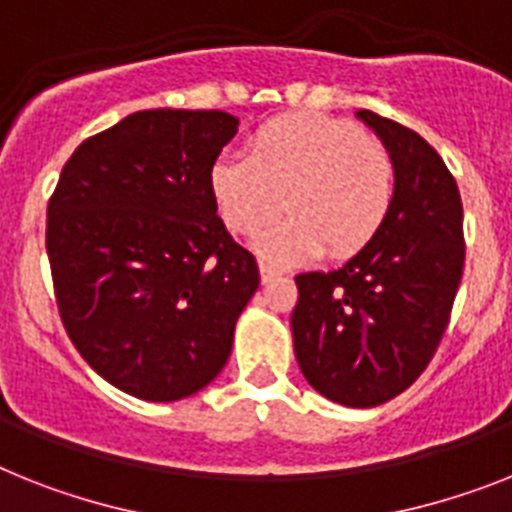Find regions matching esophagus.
I'll return each mask as SVG.
<instances>
[{
  "label": "esophagus",
  "instance_id": "esophagus-1",
  "mask_svg": "<svg viewBox=\"0 0 512 512\" xmlns=\"http://www.w3.org/2000/svg\"><path fill=\"white\" fill-rule=\"evenodd\" d=\"M259 272H261V282H272V280H277V277H280V269H277V266H272V264H266V261H259Z\"/></svg>",
  "mask_w": 512,
  "mask_h": 512
}]
</instances>
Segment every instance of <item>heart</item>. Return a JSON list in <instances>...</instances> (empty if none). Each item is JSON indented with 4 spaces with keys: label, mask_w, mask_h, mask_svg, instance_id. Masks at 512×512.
<instances>
[{
    "label": "heart",
    "mask_w": 512,
    "mask_h": 512,
    "mask_svg": "<svg viewBox=\"0 0 512 512\" xmlns=\"http://www.w3.org/2000/svg\"><path fill=\"white\" fill-rule=\"evenodd\" d=\"M248 156L222 154L209 170V193L235 235H256L282 209H293L259 238L277 264H303L319 253L363 251L390 217L398 188L392 154L353 122L327 114H287L248 135Z\"/></svg>",
    "instance_id": "heart-1"
}]
</instances>
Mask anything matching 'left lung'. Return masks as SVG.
Wrapping results in <instances>:
<instances>
[{"mask_svg": "<svg viewBox=\"0 0 512 512\" xmlns=\"http://www.w3.org/2000/svg\"><path fill=\"white\" fill-rule=\"evenodd\" d=\"M398 172L390 217L335 272L295 277V358L319 395L374 408L408 390L432 361L458 293L463 204L442 156L400 122L361 109Z\"/></svg>", "mask_w": 512, "mask_h": 512, "instance_id": "left-lung-1", "label": "left lung"}]
</instances>
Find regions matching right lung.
Masks as SVG:
<instances>
[{"label":"right lung","mask_w":512,"mask_h":512,"mask_svg":"<svg viewBox=\"0 0 512 512\" xmlns=\"http://www.w3.org/2000/svg\"><path fill=\"white\" fill-rule=\"evenodd\" d=\"M238 133L217 109H146L80 143L46 209L67 335L117 390L172 403L230 358L259 266L217 217L209 170Z\"/></svg>","instance_id":"add662e5"}]
</instances>
